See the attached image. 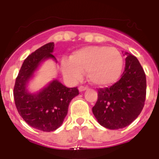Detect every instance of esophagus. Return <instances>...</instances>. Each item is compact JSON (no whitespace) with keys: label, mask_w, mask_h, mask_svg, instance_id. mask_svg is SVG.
I'll list each match as a JSON object with an SVG mask.
<instances>
[{"label":"esophagus","mask_w":159,"mask_h":159,"mask_svg":"<svg viewBox=\"0 0 159 159\" xmlns=\"http://www.w3.org/2000/svg\"><path fill=\"white\" fill-rule=\"evenodd\" d=\"M79 92H84V91H86V90L88 89V87H87V86H80L79 87Z\"/></svg>","instance_id":"34e87169"}]
</instances>
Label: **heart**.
Segmentation results:
<instances>
[{
	"mask_svg": "<svg viewBox=\"0 0 159 159\" xmlns=\"http://www.w3.org/2000/svg\"><path fill=\"white\" fill-rule=\"evenodd\" d=\"M63 74L72 81L79 80L87 72L90 82L97 86H107L120 78L123 68V57L113 47L88 46L75 51L71 60L62 61Z\"/></svg>",
	"mask_w": 159,
	"mask_h": 159,
	"instance_id": "b5f03b06",
	"label": "heart"
}]
</instances>
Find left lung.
Segmentation results:
<instances>
[{
    "label": "left lung",
    "mask_w": 159,
    "mask_h": 159,
    "mask_svg": "<svg viewBox=\"0 0 159 159\" xmlns=\"http://www.w3.org/2000/svg\"><path fill=\"white\" fill-rule=\"evenodd\" d=\"M125 71L111 87L98 89L92 112L105 128L118 129L130 125L140 114L146 97V76L137 57L125 53Z\"/></svg>",
    "instance_id": "1"
}]
</instances>
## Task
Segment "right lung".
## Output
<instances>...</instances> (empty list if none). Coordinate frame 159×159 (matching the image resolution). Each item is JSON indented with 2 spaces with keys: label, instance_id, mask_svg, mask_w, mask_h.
Listing matches in <instances>:
<instances>
[{
  "label": "right lung",
  "instance_id": "1",
  "mask_svg": "<svg viewBox=\"0 0 159 159\" xmlns=\"http://www.w3.org/2000/svg\"><path fill=\"white\" fill-rule=\"evenodd\" d=\"M53 42L44 44L24 61L14 87V99L17 111L29 125L44 132L61 126L72 98L79 94L77 87L68 88L53 80L37 93L28 92L26 86L41 62L53 55ZM57 62V61H56Z\"/></svg>",
  "mask_w": 159,
  "mask_h": 159
}]
</instances>
